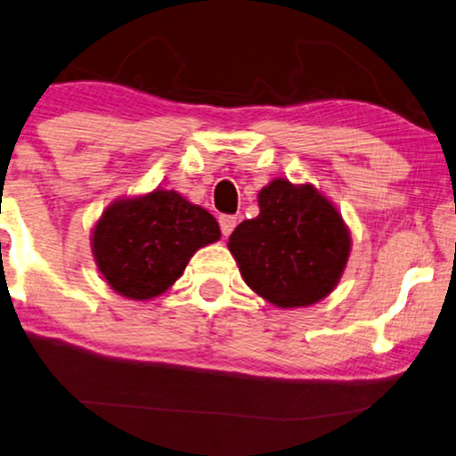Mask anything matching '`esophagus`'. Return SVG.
<instances>
[{"label": "esophagus", "mask_w": 456, "mask_h": 456, "mask_svg": "<svg viewBox=\"0 0 456 456\" xmlns=\"http://www.w3.org/2000/svg\"><path fill=\"white\" fill-rule=\"evenodd\" d=\"M218 224H221V232H223L224 238H227V235L235 229V224H238V218L232 216V215H223L221 218H218Z\"/></svg>", "instance_id": "obj_1"}]
</instances>
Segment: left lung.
<instances>
[{
  "label": "left lung",
  "mask_w": 456,
  "mask_h": 456,
  "mask_svg": "<svg viewBox=\"0 0 456 456\" xmlns=\"http://www.w3.org/2000/svg\"><path fill=\"white\" fill-rule=\"evenodd\" d=\"M258 208L227 244L246 284L281 309L309 307L330 295L351 252L337 206L309 183L273 178L258 191Z\"/></svg>",
  "instance_id": "obj_1"
}]
</instances>
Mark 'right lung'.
Instances as JSON below:
<instances>
[{
	"label": "right lung",
	"mask_w": 456,
	"mask_h": 456,
	"mask_svg": "<svg viewBox=\"0 0 456 456\" xmlns=\"http://www.w3.org/2000/svg\"><path fill=\"white\" fill-rule=\"evenodd\" d=\"M221 238L216 218L181 193L153 189L115 200L92 229V256L118 295L149 301L181 278L200 248Z\"/></svg>",
	"instance_id": "obj_1"
}]
</instances>
